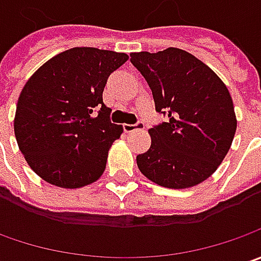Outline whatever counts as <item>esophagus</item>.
Returning <instances> with one entry per match:
<instances>
[{"label": "esophagus", "instance_id": "obj_1", "mask_svg": "<svg viewBox=\"0 0 261 261\" xmlns=\"http://www.w3.org/2000/svg\"><path fill=\"white\" fill-rule=\"evenodd\" d=\"M135 129H145V123H144L142 120H138L134 125H127V123L123 125V130L127 132V134H129V132H134Z\"/></svg>", "mask_w": 261, "mask_h": 261}]
</instances>
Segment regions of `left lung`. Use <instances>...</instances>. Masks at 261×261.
Instances as JSON below:
<instances>
[{"instance_id":"left-lung-1","label":"left lung","mask_w":261,"mask_h":261,"mask_svg":"<svg viewBox=\"0 0 261 261\" xmlns=\"http://www.w3.org/2000/svg\"><path fill=\"white\" fill-rule=\"evenodd\" d=\"M166 122L149 129V149L136 156L141 173L170 189L199 185L219 167L236 135L232 98L215 72L177 47L130 54Z\"/></svg>"}]
</instances>
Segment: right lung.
I'll return each mask as SVG.
<instances>
[{"instance_id": "obj_1", "label": "right lung", "mask_w": 261, "mask_h": 261, "mask_svg": "<svg viewBox=\"0 0 261 261\" xmlns=\"http://www.w3.org/2000/svg\"><path fill=\"white\" fill-rule=\"evenodd\" d=\"M126 61V54L74 47L49 59L25 83L17 101L15 139L45 181L78 189L103 174L109 148L123 132L110 122L103 90Z\"/></svg>"}]
</instances>
